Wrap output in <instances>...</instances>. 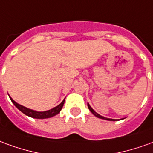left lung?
<instances>
[{"label": "left lung", "instance_id": "obj_1", "mask_svg": "<svg viewBox=\"0 0 153 153\" xmlns=\"http://www.w3.org/2000/svg\"><path fill=\"white\" fill-rule=\"evenodd\" d=\"M88 109H89V111H91V112L93 113V115H95L96 117H97V118H100V119H103V120H112V121H115V120H114V119H109V118H106V117H104V116H102L101 115H99V114H97V113L94 111V110L90 106V105L88 103Z\"/></svg>", "mask_w": 153, "mask_h": 153}]
</instances>
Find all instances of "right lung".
I'll return each instance as SVG.
<instances>
[{"label":"right lung","instance_id":"obj_1","mask_svg":"<svg viewBox=\"0 0 153 153\" xmlns=\"http://www.w3.org/2000/svg\"><path fill=\"white\" fill-rule=\"evenodd\" d=\"M10 98L11 100V102L14 103L17 108H18L21 112H23L25 115H28V116H30L32 118H35V119H47V118H51V117H53L57 114H59L60 111L62 109L63 107L64 103H65V99L62 101V102L59 104L58 106L54 107L52 109L48 110V111H33V110L28 109L27 107L25 106H23L21 105H19L17 102H15L14 100L12 99L11 97H10Z\"/></svg>","mask_w":153,"mask_h":153}]
</instances>
